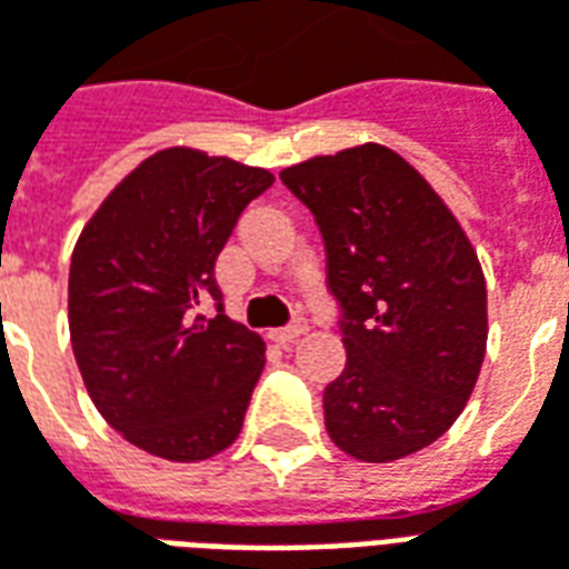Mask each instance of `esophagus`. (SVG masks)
Listing matches in <instances>:
<instances>
[{
    "mask_svg": "<svg viewBox=\"0 0 569 569\" xmlns=\"http://www.w3.org/2000/svg\"><path fill=\"white\" fill-rule=\"evenodd\" d=\"M305 332H308V322L296 320L289 322V326H283V329H273L271 338L273 341H280V345H292V341H298Z\"/></svg>",
    "mask_w": 569,
    "mask_h": 569,
    "instance_id": "1",
    "label": "esophagus"
}]
</instances>
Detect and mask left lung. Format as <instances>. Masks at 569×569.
Segmentation results:
<instances>
[{
  "instance_id": "1",
  "label": "left lung",
  "mask_w": 569,
  "mask_h": 569,
  "mask_svg": "<svg viewBox=\"0 0 569 569\" xmlns=\"http://www.w3.org/2000/svg\"><path fill=\"white\" fill-rule=\"evenodd\" d=\"M320 228L347 366L322 393L326 429L357 460L427 448L472 393L488 345V289L469 237L423 176L366 142L286 167Z\"/></svg>"
}]
</instances>
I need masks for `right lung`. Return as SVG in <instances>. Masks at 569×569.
Here are the masks:
<instances>
[{"mask_svg": "<svg viewBox=\"0 0 569 569\" xmlns=\"http://www.w3.org/2000/svg\"><path fill=\"white\" fill-rule=\"evenodd\" d=\"M271 186L261 167L176 146L124 176L81 231L69 264L72 353L97 411L142 451L194 463L243 427L264 341L224 317L216 259Z\"/></svg>", "mask_w": 569, "mask_h": 569, "instance_id": "right-lung-1", "label": "right lung"}]
</instances>
